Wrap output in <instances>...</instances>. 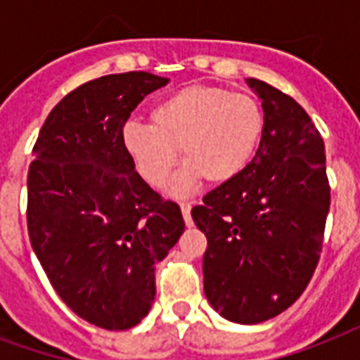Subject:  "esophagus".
<instances>
[{
	"label": "esophagus",
	"mask_w": 360,
	"mask_h": 360,
	"mask_svg": "<svg viewBox=\"0 0 360 360\" xmlns=\"http://www.w3.org/2000/svg\"><path fill=\"white\" fill-rule=\"evenodd\" d=\"M180 210H182V216H184V221H186V225H188V227H191V225H193V219H191V205H189V202H182V205H180Z\"/></svg>",
	"instance_id": "obj_1"
}]
</instances>
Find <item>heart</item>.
<instances>
[{"instance_id":"b5f03b06","label":"heart","mask_w":360,"mask_h":360,"mask_svg":"<svg viewBox=\"0 0 360 360\" xmlns=\"http://www.w3.org/2000/svg\"><path fill=\"white\" fill-rule=\"evenodd\" d=\"M263 125L255 97L197 84L161 99L150 112V125L129 122L124 144L139 172L155 188L165 186L180 150L188 169L174 180L172 191L186 195L199 178L219 186L238 176L257 148Z\"/></svg>"}]
</instances>
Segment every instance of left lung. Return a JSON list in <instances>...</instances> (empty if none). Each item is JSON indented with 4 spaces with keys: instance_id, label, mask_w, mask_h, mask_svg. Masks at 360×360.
<instances>
[{
    "instance_id": "obj_1",
    "label": "left lung",
    "mask_w": 360,
    "mask_h": 360,
    "mask_svg": "<svg viewBox=\"0 0 360 360\" xmlns=\"http://www.w3.org/2000/svg\"><path fill=\"white\" fill-rule=\"evenodd\" d=\"M263 101L259 150L193 206L205 233V295L225 319L266 321L299 299L319 263L330 186L321 133L293 97L250 79Z\"/></svg>"
}]
</instances>
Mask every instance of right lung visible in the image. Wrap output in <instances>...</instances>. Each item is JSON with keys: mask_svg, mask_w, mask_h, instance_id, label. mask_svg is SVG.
I'll return each instance as SVG.
<instances>
[{"mask_svg": "<svg viewBox=\"0 0 360 360\" xmlns=\"http://www.w3.org/2000/svg\"><path fill=\"white\" fill-rule=\"evenodd\" d=\"M169 80L107 75L61 99L39 131L27 171V235L50 283L84 321L141 323L155 297V263L180 235V206L135 171L124 125Z\"/></svg>", "mask_w": 360, "mask_h": 360, "instance_id": "right-lung-1", "label": "right lung"}]
</instances>
